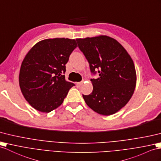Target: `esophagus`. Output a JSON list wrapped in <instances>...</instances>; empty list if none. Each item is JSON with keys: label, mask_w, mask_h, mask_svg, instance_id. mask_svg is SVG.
Instances as JSON below:
<instances>
[{"label": "esophagus", "mask_w": 161, "mask_h": 161, "mask_svg": "<svg viewBox=\"0 0 161 161\" xmlns=\"http://www.w3.org/2000/svg\"><path fill=\"white\" fill-rule=\"evenodd\" d=\"M83 82L81 81V82H78V83H76V87H80V86L82 85V84H83Z\"/></svg>", "instance_id": "34e87169"}]
</instances>
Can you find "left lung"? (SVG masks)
Returning a JSON list of instances; mask_svg holds the SVG:
<instances>
[{"label": "left lung", "instance_id": "left-lung-1", "mask_svg": "<svg viewBox=\"0 0 161 161\" xmlns=\"http://www.w3.org/2000/svg\"><path fill=\"white\" fill-rule=\"evenodd\" d=\"M91 72L99 78L91 79L93 92L83 95L86 104L103 115H111L126 105L134 93L136 74L130 54L115 39L107 35L76 39Z\"/></svg>", "mask_w": 161, "mask_h": 161}]
</instances>
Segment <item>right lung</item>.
<instances>
[{
  "mask_svg": "<svg viewBox=\"0 0 161 161\" xmlns=\"http://www.w3.org/2000/svg\"><path fill=\"white\" fill-rule=\"evenodd\" d=\"M77 47L75 40L46 39L35 44L23 60L19 85L26 100L42 113L63 103L74 84L65 79V64Z\"/></svg>",
  "mask_w": 161,
  "mask_h": 161,
  "instance_id": "obj_1",
  "label": "right lung"
}]
</instances>
